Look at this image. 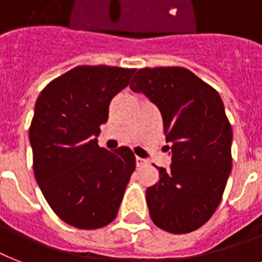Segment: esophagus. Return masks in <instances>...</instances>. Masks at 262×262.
<instances>
[{"label":"esophagus","mask_w":262,"mask_h":262,"mask_svg":"<svg viewBox=\"0 0 262 262\" xmlns=\"http://www.w3.org/2000/svg\"><path fill=\"white\" fill-rule=\"evenodd\" d=\"M146 164V160L145 159H142V157H136V165L137 167H142V165Z\"/></svg>","instance_id":"obj_1"}]
</instances>
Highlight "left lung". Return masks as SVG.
Segmentation results:
<instances>
[{
	"instance_id": "left-lung-1",
	"label": "left lung",
	"mask_w": 262,
	"mask_h": 262,
	"mask_svg": "<svg viewBox=\"0 0 262 262\" xmlns=\"http://www.w3.org/2000/svg\"><path fill=\"white\" fill-rule=\"evenodd\" d=\"M130 90L159 107L169 169L146 190L153 223L173 234L205 225L215 212L231 172L233 130L220 94L183 67L141 69Z\"/></svg>"
}]
</instances>
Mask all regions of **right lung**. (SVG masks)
I'll use <instances>...</instances> for the list:
<instances>
[{
  "instance_id": "obj_1",
  "label": "right lung",
  "mask_w": 262,
  "mask_h": 262,
  "mask_svg": "<svg viewBox=\"0 0 262 262\" xmlns=\"http://www.w3.org/2000/svg\"><path fill=\"white\" fill-rule=\"evenodd\" d=\"M135 69L79 66L40 93L29 127L36 182L61 221L99 229L117 216L136 168L130 148L98 145L112 99Z\"/></svg>"
}]
</instances>
